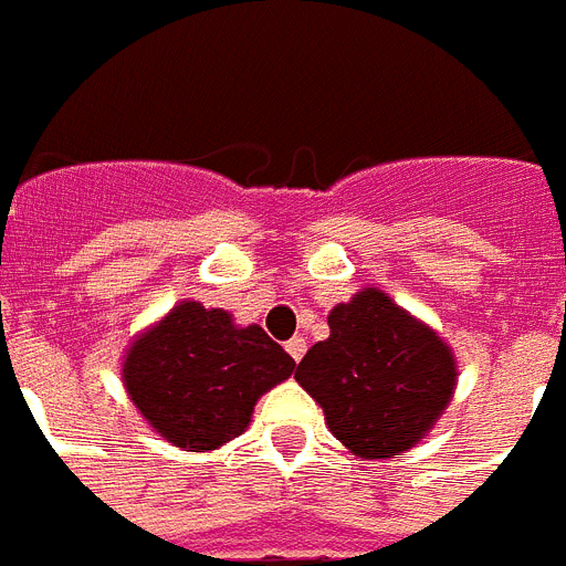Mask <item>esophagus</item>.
<instances>
[{"label": "esophagus", "mask_w": 566, "mask_h": 566, "mask_svg": "<svg viewBox=\"0 0 566 566\" xmlns=\"http://www.w3.org/2000/svg\"><path fill=\"white\" fill-rule=\"evenodd\" d=\"M284 348H287V355L293 357V360H302V357H305V352H307V343H305V337H291L287 339V343H284Z\"/></svg>", "instance_id": "obj_1"}]
</instances>
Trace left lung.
Returning a JSON list of instances; mask_svg holds the SVG:
<instances>
[{"instance_id": "1", "label": "left lung", "mask_w": 566, "mask_h": 566, "mask_svg": "<svg viewBox=\"0 0 566 566\" xmlns=\"http://www.w3.org/2000/svg\"><path fill=\"white\" fill-rule=\"evenodd\" d=\"M328 328L296 366V380L325 410L331 433L363 459L412 448L457 387L450 348L375 287L334 307Z\"/></svg>"}]
</instances>
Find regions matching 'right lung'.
<instances>
[{
	"label": "right lung",
	"instance_id": "obj_1",
	"mask_svg": "<svg viewBox=\"0 0 566 566\" xmlns=\"http://www.w3.org/2000/svg\"><path fill=\"white\" fill-rule=\"evenodd\" d=\"M293 369L264 328H238L227 311L182 302L133 343L124 387L168 442L214 450L243 433L255 401Z\"/></svg>",
	"mask_w": 566,
	"mask_h": 566
}]
</instances>
